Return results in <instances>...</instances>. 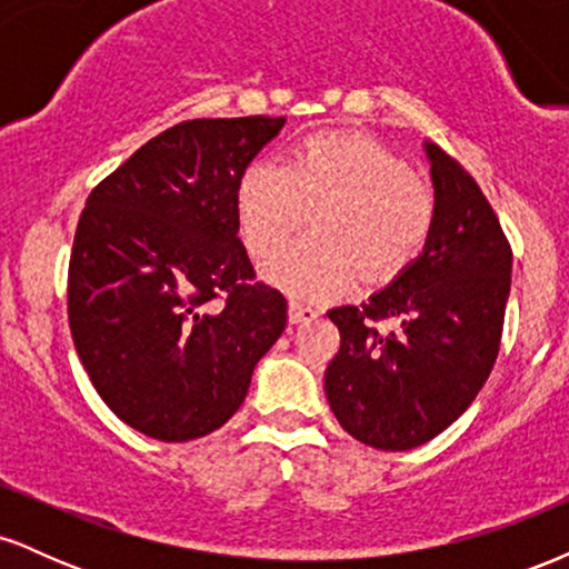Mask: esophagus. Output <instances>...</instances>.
I'll list each match as a JSON object with an SVG mask.
<instances>
[{"mask_svg":"<svg viewBox=\"0 0 569 569\" xmlns=\"http://www.w3.org/2000/svg\"><path fill=\"white\" fill-rule=\"evenodd\" d=\"M289 318L293 323L312 321V318H318V310L312 305H305V302H299V299H293L291 307H289Z\"/></svg>","mask_w":569,"mask_h":569,"instance_id":"esophagus-1","label":"esophagus"}]
</instances>
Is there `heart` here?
Listing matches in <instances>:
<instances>
[{
  "label": "heart",
  "instance_id": "heart-1",
  "mask_svg": "<svg viewBox=\"0 0 569 569\" xmlns=\"http://www.w3.org/2000/svg\"><path fill=\"white\" fill-rule=\"evenodd\" d=\"M436 192L385 143L361 133H316L289 162L257 160L238 181L240 238L264 262L312 211V234L267 267L302 299L350 289L358 272L393 278L415 262L436 221Z\"/></svg>",
  "mask_w": 569,
  "mask_h": 569
}]
</instances>
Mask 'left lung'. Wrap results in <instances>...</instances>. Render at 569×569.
<instances>
[{
    "label": "left lung",
    "mask_w": 569,
    "mask_h": 569,
    "mask_svg": "<svg viewBox=\"0 0 569 569\" xmlns=\"http://www.w3.org/2000/svg\"><path fill=\"white\" fill-rule=\"evenodd\" d=\"M436 221L426 251L369 302L329 310L339 350L326 398L352 439L415 449L462 415L498 361L511 243L473 176L426 143ZM393 320V330L379 323Z\"/></svg>",
    "instance_id": "8db88e82"
}]
</instances>
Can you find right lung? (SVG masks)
Wrapping results in <instances>:
<instances>
[{"label": "right lung", "mask_w": 569, "mask_h": 569, "mask_svg": "<svg viewBox=\"0 0 569 569\" xmlns=\"http://www.w3.org/2000/svg\"><path fill=\"white\" fill-rule=\"evenodd\" d=\"M286 117L162 130L90 192L69 259V329L109 409L158 441L213 433L289 321L238 238V181Z\"/></svg>", "instance_id": "add662e5"}]
</instances>
